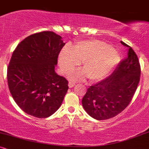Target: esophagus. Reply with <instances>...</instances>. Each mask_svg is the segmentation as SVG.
<instances>
[{"label":"esophagus","mask_w":149,"mask_h":149,"mask_svg":"<svg viewBox=\"0 0 149 149\" xmlns=\"http://www.w3.org/2000/svg\"><path fill=\"white\" fill-rule=\"evenodd\" d=\"M75 83H73V82H69V87L70 88H73V87H74L75 86Z\"/></svg>","instance_id":"34e87169"}]
</instances>
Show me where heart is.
I'll use <instances>...</instances> for the list:
<instances>
[{"label": "heart", "mask_w": 149, "mask_h": 149, "mask_svg": "<svg viewBox=\"0 0 149 149\" xmlns=\"http://www.w3.org/2000/svg\"><path fill=\"white\" fill-rule=\"evenodd\" d=\"M82 61V71L72 75L73 79L88 77L91 82L105 78L119 61L116 51L105 42L97 40H82L59 55V65L63 73L69 74Z\"/></svg>", "instance_id": "heart-1"}]
</instances>
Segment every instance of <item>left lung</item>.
<instances>
[{
	"label": "left lung",
	"mask_w": 149,
	"mask_h": 149,
	"mask_svg": "<svg viewBox=\"0 0 149 149\" xmlns=\"http://www.w3.org/2000/svg\"><path fill=\"white\" fill-rule=\"evenodd\" d=\"M127 57L123 60L113 73L87 90L82 104L93 118L102 120L115 117L130 103L139 83L141 69L136 53L130 46Z\"/></svg>",
	"instance_id": "left-lung-1"
}]
</instances>
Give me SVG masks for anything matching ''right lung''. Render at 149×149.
I'll return each instance as SVG.
<instances>
[{"mask_svg": "<svg viewBox=\"0 0 149 149\" xmlns=\"http://www.w3.org/2000/svg\"><path fill=\"white\" fill-rule=\"evenodd\" d=\"M65 42L53 31L34 33L18 44L7 71L12 97L26 113L38 118L52 116L61 107L68 80L54 71Z\"/></svg>", "mask_w": 149, "mask_h": 149, "instance_id": "right-lung-1", "label": "right lung"}]
</instances>
